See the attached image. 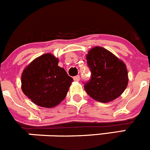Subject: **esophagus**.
<instances>
[{"label": "esophagus", "mask_w": 150, "mask_h": 150, "mask_svg": "<svg viewBox=\"0 0 150 150\" xmlns=\"http://www.w3.org/2000/svg\"><path fill=\"white\" fill-rule=\"evenodd\" d=\"M79 79H80V76L79 75L76 76L74 77V80L75 81H79Z\"/></svg>", "instance_id": "1"}]
</instances>
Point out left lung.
I'll list each match as a JSON object with an SVG mask.
<instances>
[{
    "label": "left lung",
    "instance_id": "left-lung-1",
    "mask_svg": "<svg viewBox=\"0 0 150 150\" xmlns=\"http://www.w3.org/2000/svg\"><path fill=\"white\" fill-rule=\"evenodd\" d=\"M91 78L84 90L94 100L108 103L117 98L127 86L126 65L113 53L101 47H95L86 55Z\"/></svg>",
    "mask_w": 150,
    "mask_h": 150
}]
</instances>
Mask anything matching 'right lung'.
Wrapping results in <instances>:
<instances>
[{"label":"right lung","mask_w":150,"mask_h":150,"mask_svg":"<svg viewBox=\"0 0 150 150\" xmlns=\"http://www.w3.org/2000/svg\"><path fill=\"white\" fill-rule=\"evenodd\" d=\"M58 62L52 54H44L33 60L22 73V90L37 106L54 107L67 95L74 80L58 66Z\"/></svg>","instance_id":"right-lung-1"}]
</instances>
